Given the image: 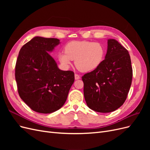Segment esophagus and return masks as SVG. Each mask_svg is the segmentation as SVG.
Segmentation results:
<instances>
[{"mask_svg":"<svg viewBox=\"0 0 150 150\" xmlns=\"http://www.w3.org/2000/svg\"><path fill=\"white\" fill-rule=\"evenodd\" d=\"M74 78H75L76 80L79 79H80V76H79V75H78V74H74Z\"/></svg>","mask_w":150,"mask_h":150,"instance_id":"1","label":"esophagus"}]
</instances>
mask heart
Returning a JSON list of instances; mask_svg holds the SVG:
<instances>
[{"mask_svg": "<svg viewBox=\"0 0 150 150\" xmlns=\"http://www.w3.org/2000/svg\"><path fill=\"white\" fill-rule=\"evenodd\" d=\"M106 50L103 44L87 40H74L67 43L65 52L58 54V60L66 67H69L72 60L82 72H91L100 66L105 56Z\"/></svg>", "mask_w": 150, "mask_h": 150, "instance_id": "heart-1", "label": "heart"}]
</instances>
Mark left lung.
<instances>
[{
  "label": "left lung",
  "instance_id": "obj_1",
  "mask_svg": "<svg viewBox=\"0 0 150 150\" xmlns=\"http://www.w3.org/2000/svg\"><path fill=\"white\" fill-rule=\"evenodd\" d=\"M105 59L98 68L82 77L88 106L99 112L116 110L125 103L132 82L128 51L113 39L108 40Z\"/></svg>",
  "mask_w": 150,
  "mask_h": 150
}]
</instances>
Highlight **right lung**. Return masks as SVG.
<instances>
[{"mask_svg":"<svg viewBox=\"0 0 150 150\" xmlns=\"http://www.w3.org/2000/svg\"><path fill=\"white\" fill-rule=\"evenodd\" d=\"M59 44L58 39L36 36L19 51L15 72L18 93L35 112L48 114L59 110L74 81V72L59 69L49 53Z\"/></svg>","mask_w":150,"mask_h":150,"instance_id":"obj_1","label":"right lung"}]
</instances>
